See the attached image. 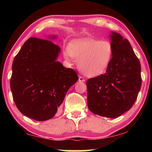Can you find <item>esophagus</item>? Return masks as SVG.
Instances as JSON below:
<instances>
[{
  "mask_svg": "<svg viewBox=\"0 0 152 152\" xmlns=\"http://www.w3.org/2000/svg\"><path fill=\"white\" fill-rule=\"evenodd\" d=\"M79 81H80V82H85L86 80H85V79H84V78H83V77L80 76H79Z\"/></svg>",
  "mask_w": 152,
  "mask_h": 152,
  "instance_id": "34e87169",
  "label": "esophagus"
}]
</instances>
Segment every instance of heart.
Instances as JSON below:
<instances>
[{
	"instance_id": "b5f03b06",
	"label": "heart",
	"mask_w": 152,
	"mask_h": 152,
	"mask_svg": "<svg viewBox=\"0 0 152 152\" xmlns=\"http://www.w3.org/2000/svg\"><path fill=\"white\" fill-rule=\"evenodd\" d=\"M64 55L68 61L72 58L78 59V68L84 75L96 77L107 68L112 58L113 49L107 41L86 38L72 42Z\"/></svg>"
}]
</instances>
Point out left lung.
<instances>
[{
    "mask_svg": "<svg viewBox=\"0 0 152 152\" xmlns=\"http://www.w3.org/2000/svg\"><path fill=\"white\" fill-rule=\"evenodd\" d=\"M113 57L107 71L86 81L87 102L95 115L117 118L128 111L141 86V64L127 39L110 35Z\"/></svg>",
    "mask_w": 152,
    "mask_h": 152,
    "instance_id": "1",
    "label": "left lung"
}]
</instances>
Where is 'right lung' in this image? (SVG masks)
<instances>
[{
  "instance_id": "obj_1",
  "label": "right lung",
  "mask_w": 152,
  "mask_h": 152,
  "mask_svg": "<svg viewBox=\"0 0 152 152\" xmlns=\"http://www.w3.org/2000/svg\"><path fill=\"white\" fill-rule=\"evenodd\" d=\"M60 51L50 40L31 37L15 57L10 86L25 116L39 121L51 119L78 80L75 71L56 61Z\"/></svg>"
}]
</instances>
